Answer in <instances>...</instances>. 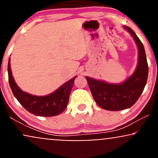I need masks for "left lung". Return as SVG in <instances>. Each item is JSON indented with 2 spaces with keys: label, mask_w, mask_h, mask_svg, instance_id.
Here are the masks:
<instances>
[{
  "label": "left lung",
  "mask_w": 158,
  "mask_h": 158,
  "mask_svg": "<svg viewBox=\"0 0 158 158\" xmlns=\"http://www.w3.org/2000/svg\"><path fill=\"white\" fill-rule=\"evenodd\" d=\"M124 27L131 33L138 48V63L134 73L121 84H110L85 77L94 100L105 110H120L131 107L140 97L147 82L148 67L143 43L130 27Z\"/></svg>",
  "instance_id": "1"
}]
</instances>
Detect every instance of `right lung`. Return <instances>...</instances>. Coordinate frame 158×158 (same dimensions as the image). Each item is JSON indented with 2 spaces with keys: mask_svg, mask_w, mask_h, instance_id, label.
Segmentation results:
<instances>
[{
  "mask_svg": "<svg viewBox=\"0 0 158 158\" xmlns=\"http://www.w3.org/2000/svg\"><path fill=\"white\" fill-rule=\"evenodd\" d=\"M8 77L12 93L20 104L30 113L41 117H53L64 111L68 106L74 80L77 78L75 77L67 81L53 93L39 97L27 94L18 86L12 75L10 59L8 62Z\"/></svg>",
  "mask_w": 158,
  "mask_h": 158,
  "instance_id": "add662e5",
  "label": "right lung"
}]
</instances>
